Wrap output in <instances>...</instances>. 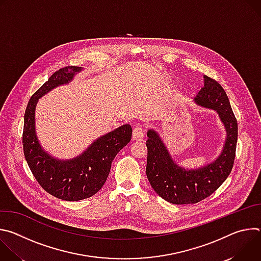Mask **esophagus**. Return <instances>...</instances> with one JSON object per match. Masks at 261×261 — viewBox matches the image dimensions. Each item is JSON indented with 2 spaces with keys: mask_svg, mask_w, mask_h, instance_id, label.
<instances>
[{
  "mask_svg": "<svg viewBox=\"0 0 261 261\" xmlns=\"http://www.w3.org/2000/svg\"><path fill=\"white\" fill-rule=\"evenodd\" d=\"M132 137L134 140L136 141H141L143 140V137H144V134H143V129L141 127H136L134 128L133 132H132Z\"/></svg>",
  "mask_w": 261,
  "mask_h": 261,
  "instance_id": "1",
  "label": "esophagus"
}]
</instances>
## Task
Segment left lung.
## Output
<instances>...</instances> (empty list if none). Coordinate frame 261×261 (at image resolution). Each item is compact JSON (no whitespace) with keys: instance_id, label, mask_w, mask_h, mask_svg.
<instances>
[{"instance_id":"1","label":"left lung","mask_w":261,"mask_h":261,"mask_svg":"<svg viewBox=\"0 0 261 261\" xmlns=\"http://www.w3.org/2000/svg\"><path fill=\"white\" fill-rule=\"evenodd\" d=\"M204 86L194 102L215 111L224 125L226 139L218 158L197 169L177 165L159 134L147 131L146 176L155 192L173 204L197 203L214 193L231 172L238 141V122L229 99L221 85L204 75Z\"/></svg>"}]
</instances>
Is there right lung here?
Wrapping results in <instances>:
<instances>
[{
  "label": "right lung",
  "mask_w": 261,
  "mask_h": 261,
  "mask_svg": "<svg viewBox=\"0 0 261 261\" xmlns=\"http://www.w3.org/2000/svg\"><path fill=\"white\" fill-rule=\"evenodd\" d=\"M82 67L61 68L30 99L22 133L23 153L28 165L41 187L53 196L77 201L96 194L109 174L111 162L131 140L132 128L123 125L96 139L80 156L59 160L46 153L40 145L35 130V108L39 98L53 89L69 84Z\"/></svg>",
  "instance_id": "right-lung-1"
}]
</instances>
